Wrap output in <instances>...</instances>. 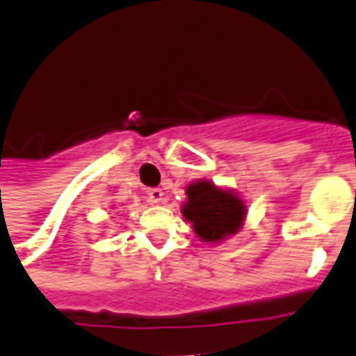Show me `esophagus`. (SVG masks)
Instances as JSON below:
<instances>
[{
	"instance_id": "obj_1",
	"label": "esophagus",
	"mask_w": 356,
	"mask_h": 356,
	"mask_svg": "<svg viewBox=\"0 0 356 356\" xmlns=\"http://www.w3.org/2000/svg\"><path fill=\"white\" fill-rule=\"evenodd\" d=\"M148 200L154 202V204H160L163 200V193L162 188H148Z\"/></svg>"
}]
</instances>
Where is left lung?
Instances as JSON below:
<instances>
[{"label": "left lung", "instance_id": "left-lung-1", "mask_svg": "<svg viewBox=\"0 0 356 356\" xmlns=\"http://www.w3.org/2000/svg\"><path fill=\"white\" fill-rule=\"evenodd\" d=\"M181 213L202 242H223L244 227L246 202L231 188L198 179L186 186V200Z\"/></svg>", "mask_w": 356, "mask_h": 356}]
</instances>
